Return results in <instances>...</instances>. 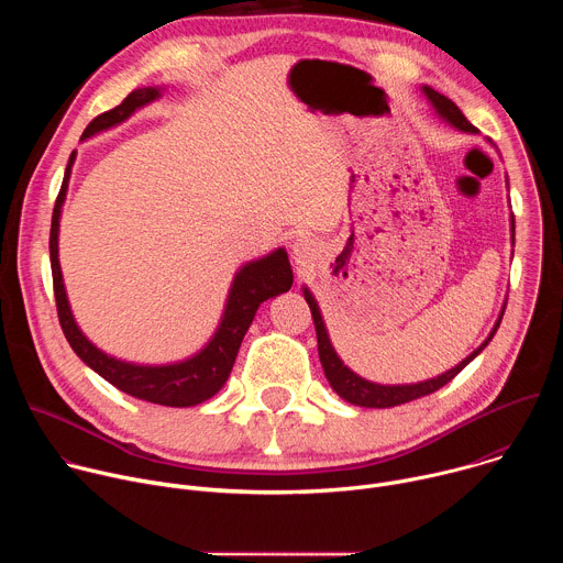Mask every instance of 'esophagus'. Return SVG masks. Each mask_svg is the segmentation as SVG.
<instances>
[{
	"label": "esophagus",
	"mask_w": 563,
	"mask_h": 563,
	"mask_svg": "<svg viewBox=\"0 0 563 563\" xmlns=\"http://www.w3.org/2000/svg\"><path fill=\"white\" fill-rule=\"evenodd\" d=\"M291 256L300 269H307L313 265V261L318 256V243L311 238H298L291 245Z\"/></svg>",
	"instance_id": "1"
}]
</instances>
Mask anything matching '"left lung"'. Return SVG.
Here are the masks:
<instances>
[{
  "label": "left lung",
  "mask_w": 563,
  "mask_h": 563,
  "mask_svg": "<svg viewBox=\"0 0 563 563\" xmlns=\"http://www.w3.org/2000/svg\"><path fill=\"white\" fill-rule=\"evenodd\" d=\"M423 96L428 98V102L432 104L434 113L448 122L450 126L463 131V133H476V129L467 122V118L461 113V109L450 100L445 98L443 93L434 91L432 87H421ZM512 222V235H515V220L510 218ZM302 294H305V300L311 309V318H313V328H316V339H318V356H320V365H323L325 369V376L332 385V389L343 398L347 400V404L352 406H361V408H394V406H404V404H410V400L415 398H421V396H428L437 389H441L445 383H450L472 358H476L481 352L486 350V345L493 341L495 332L499 330V323L504 318V311L506 307H501V313L497 318V323L493 328V332L488 334V339L481 343L470 356H465L459 365H454L452 369L439 374L437 378H428V380H421V383H410V385H380V383H372L363 376H358L356 372H352L343 361L341 356L336 354L332 341H330V334H328V328H325V320H323V313H320V307L313 298V294L302 287Z\"/></svg>",
  "instance_id": "8db88e82"
}]
</instances>
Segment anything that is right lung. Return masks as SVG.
<instances>
[{
	"instance_id": "add662e5",
	"label": "right lung",
	"mask_w": 563,
	"mask_h": 563,
	"mask_svg": "<svg viewBox=\"0 0 563 563\" xmlns=\"http://www.w3.org/2000/svg\"><path fill=\"white\" fill-rule=\"evenodd\" d=\"M163 93H165V87H142L131 91L122 104L98 115L85 129L82 140H89L102 131H109L122 124L137 109L155 102L157 98H163ZM73 163H75V151L68 157L62 189L55 200L53 220H51V240H48L57 316H59V325L68 345L96 374H100L104 380H109L113 387H118L129 396L148 400V404H155V406H167V408H191L202 404V400L218 394L227 383L233 361L238 356L240 343H243L261 302L289 291L294 283V274H291L287 252L278 247L258 261L245 263L235 272L220 323L213 336L209 339V343L194 356L176 363H165V365H142V363L115 358L102 352L98 345H93L85 336V332L79 330V325L75 323V316L70 311L64 278H62L59 247H57L59 218H62V205L66 200Z\"/></svg>"
}]
</instances>
